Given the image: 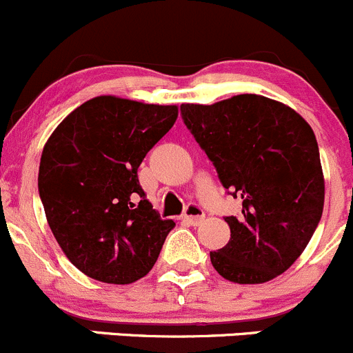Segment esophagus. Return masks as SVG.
<instances>
[{"label": "esophagus", "mask_w": 353, "mask_h": 353, "mask_svg": "<svg viewBox=\"0 0 353 353\" xmlns=\"http://www.w3.org/2000/svg\"><path fill=\"white\" fill-rule=\"evenodd\" d=\"M204 209L201 208V205H197V204H188L187 208H185V212H183V216H181V219H183V221H187L188 225H199V223L202 221V219H204Z\"/></svg>", "instance_id": "1"}]
</instances>
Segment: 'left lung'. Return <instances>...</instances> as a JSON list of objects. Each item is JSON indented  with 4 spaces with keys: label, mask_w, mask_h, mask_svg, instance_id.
I'll return each mask as SVG.
<instances>
[{
    "label": "left lung",
    "mask_w": 353,
    "mask_h": 353,
    "mask_svg": "<svg viewBox=\"0 0 353 353\" xmlns=\"http://www.w3.org/2000/svg\"><path fill=\"white\" fill-rule=\"evenodd\" d=\"M181 120L214 165L239 216H225L230 242L211 252L223 278L264 283L285 273L323 216L324 180L316 135L292 108L257 94L211 106L181 104Z\"/></svg>",
    "instance_id": "obj_1"
}]
</instances>
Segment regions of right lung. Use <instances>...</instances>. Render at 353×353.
Instances as JSON below:
<instances>
[{
  "instance_id": "right-lung-1",
  "label": "right lung",
  "mask_w": 353,
  "mask_h": 353,
  "mask_svg": "<svg viewBox=\"0 0 353 353\" xmlns=\"http://www.w3.org/2000/svg\"><path fill=\"white\" fill-rule=\"evenodd\" d=\"M176 117V106L99 96L72 111L44 145L41 202L65 256L87 276L134 283L158 261L175 221L152 209L137 170Z\"/></svg>"
}]
</instances>
